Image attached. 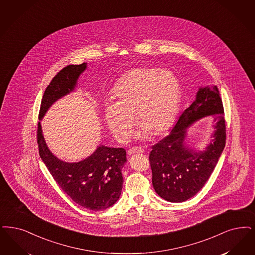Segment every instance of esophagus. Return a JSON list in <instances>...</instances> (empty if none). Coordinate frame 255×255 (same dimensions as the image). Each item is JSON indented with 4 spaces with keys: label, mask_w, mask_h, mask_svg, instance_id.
Here are the masks:
<instances>
[{
    "label": "esophagus",
    "mask_w": 255,
    "mask_h": 255,
    "mask_svg": "<svg viewBox=\"0 0 255 255\" xmlns=\"http://www.w3.org/2000/svg\"><path fill=\"white\" fill-rule=\"evenodd\" d=\"M143 152H144V150H143L142 148H140V147H132L131 149H129L128 154L132 155V154H134V153H142Z\"/></svg>",
    "instance_id": "1"
}]
</instances>
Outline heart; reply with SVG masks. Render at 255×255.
Segmentation results:
<instances>
[{
  "label": "heart",
  "instance_id": "obj_1",
  "mask_svg": "<svg viewBox=\"0 0 255 255\" xmlns=\"http://www.w3.org/2000/svg\"><path fill=\"white\" fill-rule=\"evenodd\" d=\"M114 97L116 102L104 105V120L113 134L124 141L132 132L133 115L141 126L139 137L169 130L179 110L181 89L172 71L136 68L118 82Z\"/></svg>",
  "mask_w": 255,
  "mask_h": 255
}]
</instances>
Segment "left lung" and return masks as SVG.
Returning <instances> with one entry per match:
<instances>
[{
  "label": "left lung",
  "instance_id": "1",
  "mask_svg": "<svg viewBox=\"0 0 255 255\" xmlns=\"http://www.w3.org/2000/svg\"><path fill=\"white\" fill-rule=\"evenodd\" d=\"M214 117L213 139L203 151L185 144L187 129L203 117ZM226 144L224 108L216 85L200 87L170 133L152 146L149 155L155 193L173 203L197 194L214 170Z\"/></svg>",
  "mask_w": 255,
  "mask_h": 255
}]
</instances>
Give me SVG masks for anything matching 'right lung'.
I'll use <instances>...</instances> for the list:
<instances>
[{
	"instance_id": "1",
	"label": "right lung",
	"mask_w": 255,
	"mask_h": 255,
	"mask_svg": "<svg viewBox=\"0 0 255 255\" xmlns=\"http://www.w3.org/2000/svg\"><path fill=\"white\" fill-rule=\"evenodd\" d=\"M87 65H68L59 72L45 89L39 114L40 121L53 105L77 87ZM39 153L55 181L75 203L91 211H102L116 203L123 190L122 169L126 151L100 145L95 152L79 162H65L52 153L44 140L41 123L37 132Z\"/></svg>"
}]
</instances>
